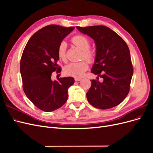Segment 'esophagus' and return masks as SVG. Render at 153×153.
Returning <instances> with one entry per match:
<instances>
[{
    "mask_svg": "<svg viewBox=\"0 0 153 153\" xmlns=\"http://www.w3.org/2000/svg\"><path fill=\"white\" fill-rule=\"evenodd\" d=\"M81 80H82V78H80V77H75V80L76 82H78V81H80Z\"/></svg>",
    "mask_w": 153,
    "mask_h": 153,
    "instance_id": "34e87169",
    "label": "esophagus"
}]
</instances>
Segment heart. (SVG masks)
<instances>
[{
    "label": "heart",
    "mask_w": 153,
    "mask_h": 153,
    "mask_svg": "<svg viewBox=\"0 0 153 153\" xmlns=\"http://www.w3.org/2000/svg\"><path fill=\"white\" fill-rule=\"evenodd\" d=\"M72 43L77 47L83 50L82 57L85 58L89 61H92L94 57V54L89 50L90 41L87 37L82 35H77L71 39ZM58 56L62 61H65L66 59V43L64 41L59 44L58 47ZM88 63L82 61L78 62H71L68 64L64 68V71L66 75L78 77L82 76L88 69Z\"/></svg>",
    "instance_id": "heart-1"
}]
</instances>
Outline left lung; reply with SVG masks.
<instances>
[{
	"instance_id": "left-lung-1",
	"label": "left lung",
	"mask_w": 153,
	"mask_h": 153,
	"mask_svg": "<svg viewBox=\"0 0 153 153\" xmlns=\"http://www.w3.org/2000/svg\"><path fill=\"white\" fill-rule=\"evenodd\" d=\"M82 33L94 41L96 57L91 73L103 81L92 80L87 92L88 101L94 107L108 109L126 98L133 73L129 50L116 32L107 27H76Z\"/></svg>"
}]
</instances>
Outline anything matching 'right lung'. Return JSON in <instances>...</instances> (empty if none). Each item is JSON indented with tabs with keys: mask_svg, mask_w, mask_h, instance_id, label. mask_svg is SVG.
Instances as JSON below:
<instances>
[{
	"mask_svg": "<svg viewBox=\"0 0 153 153\" xmlns=\"http://www.w3.org/2000/svg\"><path fill=\"white\" fill-rule=\"evenodd\" d=\"M75 27L50 25L32 36L27 42L20 61L23 89L27 98L36 107L52 112L66 102L68 89L75 80L73 77L60 78L53 81L52 73L61 71L57 61L59 44Z\"/></svg>",
	"mask_w": 153,
	"mask_h": 153,
	"instance_id": "obj_1",
	"label": "right lung"
}]
</instances>
